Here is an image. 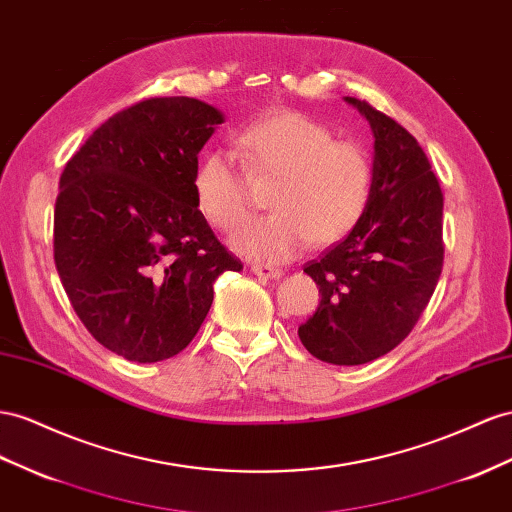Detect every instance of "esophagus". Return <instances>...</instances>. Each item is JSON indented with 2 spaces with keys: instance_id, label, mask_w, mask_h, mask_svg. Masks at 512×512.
Segmentation results:
<instances>
[{
  "instance_id": "1",
  "label": "esophagus",
  "mask_w": 512,
  "mask_h": 512,
  "mask_svg": "<svg viewBox=\"0 0 512 512\" xmlns=\"http://www.w3.org/2000/svg\"><path fill=\"white\" fill-rule=\"evenodd\" d=\"M252 271L262 280H280L282 278V269L271 267V265H252Z\"/></svg>"
}]
</instances>
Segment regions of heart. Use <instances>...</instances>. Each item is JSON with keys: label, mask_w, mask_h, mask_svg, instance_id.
<instances>
[{"label": "heart", "mask_w": 512, "mask_h": 512, "mask_svg": "<svg viewBox=\"0 0 512 512\" xmlns=\"http://www.w3.org/2000/svg\"><path fill=\"white\" fill-rule=\"evenodd\" d=\"M239 153L254 174H278L269 217L234 234V252L265 265L293 260L310 243L331 245L362 222L372 196V161L355 142L334 140L325 124L306 114L273 112L237 137ZM202 217L222 232L237 230L250 213L247 178L226 150L206 153L193 174Z\"/></svg>", "instance_id": "heart-1"}]
</instances>
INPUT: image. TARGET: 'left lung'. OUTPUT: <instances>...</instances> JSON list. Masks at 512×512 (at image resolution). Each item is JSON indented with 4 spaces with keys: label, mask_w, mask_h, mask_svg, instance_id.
Listing matches in <instances>:
<instances>
[{
    "label": "left lung",
    "mask_w": 512,
    "mask_h": 512,
    "mask_svg": "<svg viewBox=\"0 0 512 512\" xmlns=\"http://www.w3.org/2000/svg\"><path fill=\"white\" fill-rule=\"evenodd\" d=\"M344 101L375 135L372 196L362 222L303 267L321 303L299 338L321 362L357 366L403 342L433 297L444 267V193L416 137L366 101Z\"/></svg>",
    "instance_id": "1"
}]
</instances>
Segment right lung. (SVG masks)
<instances>
[{
    "instance_id": "1",
    "label": "right lung",
    "mask_w": 512,
    "mask_h": 512,
    "mask_svg": "<svg viewBox=\"0 0 512 512\" xmlns=\"http://www.w3.org/2000/svg\"><path fill=\"white\" fill-rule=\"evenodd\" d=\"M224 122L189 96L135 103L66 163L53 258L79 321L105 349L153 364L181 353L213 303V284L243 265L196 206L198 153Z\"/></svg>"
}]
</instances>
